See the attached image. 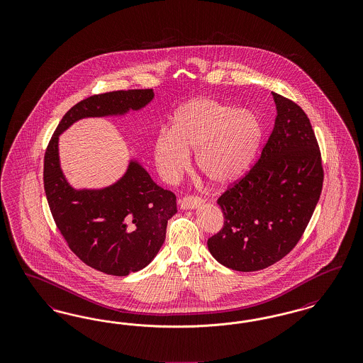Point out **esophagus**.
I'll use <instances>...</instances> for the list:
<instances>
[{"label":"esophagus","mask_w":363,"mask_h":363,"mask_svg":"<svg viewBox=\"0 0 363 363\" xmlns=\"http://www.w3.org/2000/svg\"><path fill=\"white\" fill-rule=\"evenodd\" d=\"M203 204V200L197 196H186L179 200V206L182 209H194Z\"/></svg>","instance_id":"1"}]
</instances>
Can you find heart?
<instances>
[{"label":"heart","instance_id":"1","mask_svg":"<svg viewBox=\"0 0 363 363\" xmlns=\"http://www.w3.org/2000/svg\"><path fill=\"white\" fill-rule=\"evenodd\" d=\"M261 138L256 113L197 98L175 111L172 130L157 133L154 157L162 177L174 181L189 166V151H196L199 172L215 185H228L250 169Z\"/></svg>","mask_w":363,"mask_h":363}]
</instances>
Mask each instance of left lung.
Wrapping results in <instances>:
<instances>
[{"mask_svg":"<svg viewBox=\"0 0 363 363\" xmlns=\"http://www.w3.org/2000/svg\"><path fill=\"white\" fill-rule=\"evenodd\" d=\"M275 126L257 163L218 199L223 228L211 255L240 272L264 269L301 240L318 203L324 170L311 121L298 104L272 92Z\"/></svg>","mask_w":363,"mask_h":363,"instance_id":"left-lung-1","label":"left lung"}]
</instances>
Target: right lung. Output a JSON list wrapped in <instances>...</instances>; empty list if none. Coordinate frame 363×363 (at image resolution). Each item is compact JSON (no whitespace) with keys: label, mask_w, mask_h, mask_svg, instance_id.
Segmentation results:
<instances>
[{"label":"right lung","mask_w":363,"mask_h":363,"mask_svg":"<svg viewBox=\"0 0 363 363\" xmlns=\"http://www.w3.org/2000/svg\"><path fill=\"white\" fill-rule=\"evenodd\" d=\"M152 89L113 91L74 104L58 123L45 154L43 184L54 222L70 250L88 267L113 277L145 268L162 247L175 194L156 185L130 160L126 173L102 189H74L61 170L58 138L72 123L89 117L123 116L154 99Z\"/></svg>","instance_id":"right-lung-1"}]
</instances>
